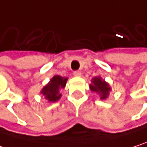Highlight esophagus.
Masks as SVG:
<instances>
[{
  "instance_id": "obj_1",
  "label": "esophagus",
  "mask_w": 147,
  "mask_h": 147,
  "mask_svg": "<svg viewBox=\"0 0 147 147\" xmlns=\"http://www.w3.org/2000/svg\"><path fill=\"white\" fill-rule=\"evenodd\" d=\"M81 71H75L73 72V75L75 76H81Z\"/></svg>"
}]
</instances>
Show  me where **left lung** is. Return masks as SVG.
Returning <instances> with one entry per match:
<instances>
[{
    "label": "left lung",
    "instance_id": "left-lung-1",
    "mask_svg": "<svg viewBox=\"0 0 147 147\" xmlns=\"http://www.w3.org/2000/svg\"><path fill=\"white\" fill-rule=\"evenodd\" d=\"M93 84H90V88L92 91L99 93L101 95V99L105 100L109 94V91L111 88L107 82H105L100 77H95L92 81Z\"/></svg>",
    "mask_w": 147,
    "mask_h": 147
}]
</instances>
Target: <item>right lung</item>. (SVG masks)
Listing matches in <instances>:
<instances>
[{
	"mask_svg": "<svg viewBox=\"0 0 147 147\" xmlns=\"http://www.w3.org/2000/svg\"><path fill=\"white\" fill-rule=\"evenodd\" d=\"M67 78H64L60 76H54L50 82L46 85L42 90V94L45 96L48 101L54 102L59 100L61 94H59V90L65 87Z\"/></svg>",
	"mask_w": 147,
	"mask_h": 147,
	"instance_id": "1",
	"label": "right lung"
}]
</instances>
